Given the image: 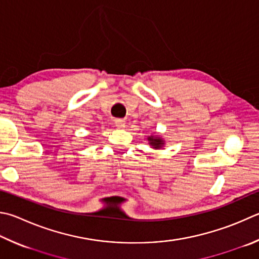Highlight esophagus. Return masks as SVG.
<instances>
[{"instance_id": "1", "label": "esophagus", "mask_w": 259, "mask_h": 259, "mask_svg": "<svg viewBox=\"0 0 259 259\" xmlns=\"http://www.w3.org/2000/svg\"><path fill=\"white\" fill-rule=\"evenodd\" d=\"M115 125H116V128L123 129L124 126H125V121L124 120H121V119L115 120Z\"/></svg>"}]
</instances>
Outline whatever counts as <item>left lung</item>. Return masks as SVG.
Returning <instances> with one entry per match:
<instances>
[{
	"label": "left lung",
	"instance_id": "8db88e82",
	"mask_svg": "<svg viewBox=\"0 0 259 259\" xmlns=\"http://www.w3.org/2000/svg\"><path fill=\"white\" fill-rule=\"evenodd\" d=\"M148 140L150 142V145L154 146L155 148H159V147H161V146L164 144L163 140L159 139V138H155V139H154L153 137H149Z\"/></svg>",
	"mask_w": 259,
	"mask_h": 259
}]
</instances>
